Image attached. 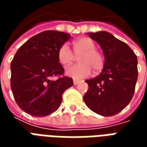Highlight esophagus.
<instances>
[{"instance_id": "34e87169", "label": "esophagus", "mask_w": 147, "mask_h": 147, "mask_svg": "<svg viewBox=\"0 0 147 147\" xmlns=\"http://www.w3.org/2000/svg\"><path fill=\"white\" fill-rule=\"evenodd\" d=\"M80 83V80H73V83L74 85H77L78 83Z\"/></svg>"}]
</instances>
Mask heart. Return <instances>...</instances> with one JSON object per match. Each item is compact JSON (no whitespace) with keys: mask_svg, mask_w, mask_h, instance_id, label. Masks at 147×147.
Masks as SVG:
<instances>
[{"mask_svg":"<svg viewBox=\"0 0 147 147\" xmlns=\"http://www.w3.org/2000/svg\"><path fill=\"white\" fill-rule=\"evenodd\" d=\"M73 52L66 44L62 45L57 53L58 61L61 64L67 66L79 57L80 63L67 67L65 73L76 80L86 78L92 70L98 73L102 70L105 64V57L102 53L96 49L95 42L90 38H80L73 42Z\"/></svg>","mask_w":147,"mask_h":147,"instance_id":"1","label":"heart"}]
</instances>
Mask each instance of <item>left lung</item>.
<instances>
[{
	"label": "left lung",
	"instance_id": "left-lung-1",
	"mask_svg": "<svg viewBox=\"0 0 147 147\" xmlns=\"http://www.w3.org/2000/svg\"><path fill=\"white\" fill-rule=\"evenodd\" d=\"M101 46L105 57L103 70L86 80L89 88L83 96L86 106L104 117L119 113L129 104L138 79V60L126 43L106 31L88 33Z\"/></svg>",
	"mask_w": 147,
	"mask_h": 147
}]
</instances>
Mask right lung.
Returning a JSON list of instances; mask_svg holds the SVG:
<instances>
[{
	"label": "right lung",
	"instance_id": "obj_1",
	"mask_svg": "<svg viewBox=\"0 0 147 147\" xmlns=\"http://www.w3.org/2000/svg\"><path fill=\"white\" fill-rule=\"evenodd\" d=\"M70 35L57 30L38 34L19 49L11 62V88L19 107L33 117H43L60 107L71 78H50L64 74L57 53Z\"/></svg>",
	"mask_w": 147,
	"mask_h": 147
}]
</instances>
